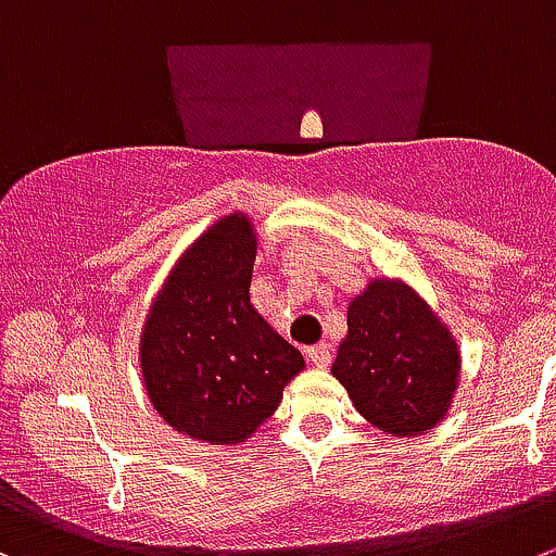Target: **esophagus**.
Listing matches in <instances>:
<instances>
[{"mask_svg": "<svg viewBox=\"0 0 556 556\" xmlns=\"http://www.w3.org/2000/svg\"><path fill=\"white\" fill-rule=\"evenodd\" d=\"M330 357H332V352H330V346H327L325 341L314 343V346L308 349V361L314 363L316 368H325L327 363H330Z\"/></svg>", "mask_w": 556, "mask_h": 556, "instance_id": "1", "label": "esophagus"}]
</instances>
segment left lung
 I'll return each mask as SVG.
<instances>
[{"label": "left lung", "instance_id": "obj_1", "mask_svg": "<svg viewBox=\"0 0 556 556\" xmlns=\"http://www.w3.org/2000/svg\"><path fill=\"white\" fill-rule=\"evenodd\" d=\"M332 377L374 428L401 440L445 420L462 352L451 327L409 283L371 278L346 308Z\"/></svg>", "mask_w": 556, "mask_h": 556}]
</instances>
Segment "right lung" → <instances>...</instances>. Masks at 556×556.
<instances>
[{"label":"right lung","mask_w":556,"mask_h":556,"mask_svg":"<svg viewBox=\"0 0 556 556\" xmlns=\"http://www.w3.org/2000/svg\"><path fill=\"white\" fill-rule=\"evenodd\" d=\"M256 226L224 215L168 269L144 316L139 368L157 415L190 440L240 445L305 368L251 303Z\"/></svg>","instance_id":"right-lung-1"}]
</instances>
